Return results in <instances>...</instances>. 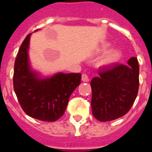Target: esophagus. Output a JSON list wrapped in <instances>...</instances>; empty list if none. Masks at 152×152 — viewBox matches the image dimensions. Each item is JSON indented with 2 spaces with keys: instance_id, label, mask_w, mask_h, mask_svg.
<instances>
[{
  "instance_id": "34e87169",
  "label": "esophagus",
  "mask_w": 152,
  "mask_h": 152,
  "mask_svg": "<svg viewBox=\"0 0 152 152\" xmlns=\"http://www.w3.org/2000/svg\"><path fill=\"white\" fill-rule=\"evenodd\" d=\"M82 80H83V82H86V83L89 82V76H87L86 74H83L82 75Z\"/></svg>"
}]
</instances>
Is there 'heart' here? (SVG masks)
Masks as SVG:
<instances>
[{
  "label": "heart",
  "mask_w": 152,
  "mask_h": 152,
  "mask_svg": "<svg viewBox=\"0 0 152 152\" xmlns=\"http://www.w3.org/2000/svg\"><path fill=\"white\" fill-rule=\"evenodd\" d=\"M111 43L109 42H104L100 45L98 49L99 53H103L111 47ZM123 53L119 48H112L105 53L99 59L98 65L101 67H109L115 65L122 60Z\"/></svg>",
  "instance_id": "obj_1"
}]
</instances>
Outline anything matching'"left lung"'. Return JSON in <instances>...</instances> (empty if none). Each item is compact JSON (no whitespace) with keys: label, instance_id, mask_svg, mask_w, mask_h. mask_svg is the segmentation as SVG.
<instances>
[{"label":"left lung","instance_id":"1","mask_svg":"<svg viewBox=\"0 0 152 152\" xmlns=\"http://www.w3.org/2000/svg\"><path fill=\"white\" fill-rule=\"evenodd\" d=\"M91 81L92 115L100 122H109L125 115L138 95L139 66L136 57L128 65L115 64L99 71Z\"/></svg>","mask_w":152,"mask_h":152}]
</instances>
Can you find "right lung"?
Returning a JSON list of instances; mask_svg holds the SVG:
<instances>
[{"instance_id": "right-lung-1", "label": "right lung", "mask_w": 152, "mask_h": 152, "mask_svg": "<svg viewBox=\"0 0 152 152\" xmlns=\"http://www.w3.org/2000/svg\"><path fill=\"white\" fill-rule=\"evenodd\" d=\"M30 36L26 37L16 58L14 92L26 114L40 121L55 122L65 113L69 99L80 84L81 74L58 72L43 76L34 70L29 59Z\"/></svg>"}]
</instances>
